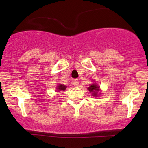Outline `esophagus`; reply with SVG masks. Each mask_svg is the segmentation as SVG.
<instances>
[{
    "mask_svg": "<svg viewBox=\"0 0 148 148\" xmlns=\"http://www.w3.org/2000/svg\"><path fill=\"white\" fill-rule=\"evenodd\" d=\"M72 83H73V84L75 86H78L79 84V80L77 79L73 80L72 81Z\"/></svg>",
    "mask_w": 148,
    "mask_h": 148,
    "instance_id": "obj_1",
    "label": "esophagus"
}]
</instances>
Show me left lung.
<instances>
[{
  "label": "left lung",
  "instance_id": "left-lung-1",
  "mask_svg": "<svg viewBox=\"0 0 148 148\" xmlns=\"http://www.w3.org/2000/svg\"><path fill=\"white\" fill-rule=\"evenodd\" d=\"M89 91H90V92H93L94 93V96H96L97 94H98V92L99 91V86H97L96 84H92L88 88Z\"/></svg>",
  "mask_w": 148,
  "mask_h": 148
}]
</instances>
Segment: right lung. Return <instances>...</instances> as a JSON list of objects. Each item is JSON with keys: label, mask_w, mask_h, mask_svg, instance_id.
Instances as JSON below:
<instances>
[{"label": "right lung", "mask_w": 148, "mask_h": 148, "mask_svg": "<svg viewBox=\"0 0 148 148\" xmlns=\"http://www.w3.org/2000/svg\"><path fill=\"white\" fill-rule=\"evenodd\" d=\"M66 87L64 86V85L60 84L58 86V88H57V89H56V90H57L58 91H64L66 90Z\"/></svg>", "instance_id": "obj_1"}]
</instances>
